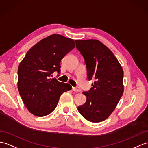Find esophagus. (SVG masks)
Returning <instances> with one entry per match:
<instances>
[{
    "label": "esophagus",
    "mask_w": 148,
    "mask_h": 148,
    "mask_svg": "<svg viewBox=\"0 0 148 148\" xmlns=\"http://www.w3.org/2000/svg\"><path fill=\"white\" fill-rule=\"evenodd\" d=\"M72 90H73V91H74V92H81L80 88H79L73 87V88H72Z\"/></svg>",
    "instance_id": "esophagus-1"
}]
</instances>
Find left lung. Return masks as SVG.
Here are the masks:
<instances>
[{
    "label": "left lung",
    "mask_w": 148,
    "mask_h": 148,
    "mask_svg": "<svg viewBox=\"0 0 148 148\" xmlns=\"http://www.w3.org/2000/svg\"><path fill=\"white\" fill-rule=\"evenodd\" d=\"M75 42L85 59L88 79L96 80L88 92H83L86 101L78 110L90 122H102L110 116L123 94V69L111 50L100 41Z\"/></svg>",
    "instance_id": "8db88e82"
}]
</instances>
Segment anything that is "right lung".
Segmentation results:
<instances>
[{"label": "right lung", "mask_w": 148, "mask_h": 148, "mask_svg": "<svg viewBox=\"0 0 148 148\" xmlns=\"http://www.w3.org/2000/svg\"><path fill=\"white\" fill-rule=\"evenodd\" d=\"M75 46L73 39L52 34L32 46L21 62L18 90L32 114L43 117L51 113L62 93L71 89L69 84L51 77L56 71L60 74L61 60Z\"/></svg>", "instance_id": "1"}]
</instances>
